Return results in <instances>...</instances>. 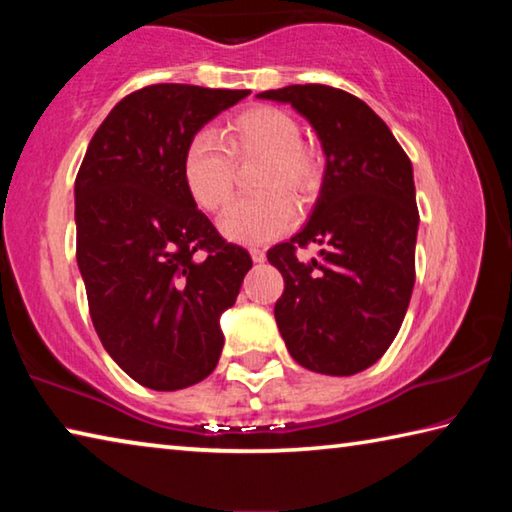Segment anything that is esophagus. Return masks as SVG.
I'll return each instance as SVG.
<instances>
[{
	"label": "esophagus",
	"mask_w": 512,
	"mask_h": 512,
	"mask_svg": "<svg viewBox=\"0 0 512 512\" xmlns=\"http://www.w3.org/2000/svg\"><path fill=\"white\" fill-rule=\"evenodd\" d=\"M250 257H253V262H257V264H262L264 259H266V253H264V248H259V246H253L250 248Z\"/></svg>",
	"instance_id": "34e87169"
}]
</instances>
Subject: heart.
Instances as JSON below:
<instances>
[{"mask_svg": "<svg viewBox=\"0 0 512 512\" xmlns=\"http://www.w3.org/2000/svg\"><path fill=\"white\" fill-rule=\"evenodd\" d=\"M300 142V124L289 112L271 106L248 108L225 124L223 142L207 128L189 137L183 153L187 192L203 210H221L232 198L235 162L262 158L255 187L264 192L232 203L219 219V228L228 239L244 244L280 237L296 223V207L283 194L305 203L320 183L318 158Z\"/></svg>", "mask_w": 512, "mask_h": 512, "instance_id": "1", "label": "heart"}]
</instances>
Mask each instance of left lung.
<instances>
[{"label": "left lung", "mask_w": 512, "mask_h": 512, "mask_svg": "<svg viewBox=\"0 0 512 512\" xmlns=\"http://www.w3.org/2000/svg\"><path fill=\"white\" fill-rule=\"evenodd\" d=\"M257 97L291 103L325 153L307 225L266 255L284 277L277 329L302 368L357 375L381 359L409 309L420 223L411 160L350 92L309 83ZM309 243L324 248L321 259L300 263L295 250Z\"/></svg>", "instance_id": "1"}]
</instances>
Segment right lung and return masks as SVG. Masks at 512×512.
I'll list each match as a JSON object with an SVG mask.
<instances>
[{"label":"right lung","mask_w":512,"mask_h":512,"mask_svg":"<svg viewBox=\"0 0 512 512\" xmlns=\"http://www.w3.org/2000/svg\"><path fill=\"white\" fill-rule=\"evenodd\" d=\"M248 94L180 83L128 94L76 176V262L94 329L117 366L153 391L194 386L216 368L221 314L253 266L183 180L189 137Z\"/></svg>","instance_id":"right-lung-1"}]
</instances>
